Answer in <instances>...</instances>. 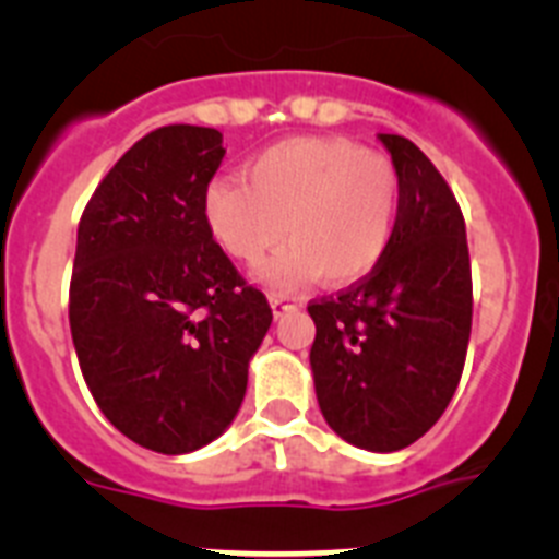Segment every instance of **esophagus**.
Here are the masks:
<instances>
[{"instance_id": "esophagus-1", "label": "esophagus", "mask_w": 559, "mask_h": 559, "mask_svg": "<svg viewBox=\"0 0 559 559\" xmlns=\"http://www.w3.org/2000/svg\"><path fill=\"white\" fill-rule=\"evenodd\" d=\"M269 305H271V310H274V316H283L285 310L294 308V299H288V296H271Z\"/></svg>"}]
</instances>
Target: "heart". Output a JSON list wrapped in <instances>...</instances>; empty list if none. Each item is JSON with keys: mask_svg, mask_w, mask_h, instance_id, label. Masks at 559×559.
<instances>
[{"mask_svg": "<svg viewBox=\"0 0 559 559\" xmlns=\"http://www.w3.org/2000/svg\"><path fill=\"white\" fill-rule=\"evenodd\" d=\"M210 237L226 257L260 263L274 290L324 274L333 285L367 276L392 243L397 176L383 156L335 136H290L251 156L246 179L215 176L201 195Z\"/></svg>", "mask_w": 559, "mask_h": 559, "instance_id": "b5f03b06", "label": "heart"}]
</instances>
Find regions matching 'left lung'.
Segmentation results:
<instances>
[{"instance_id":"1","label":"left lung","mask_w":559,"mask_h":559,"mask_svg":"<svg viewBox=\"0 0 559 559\" xmlns=\"http://www.w3.org/2000/svg\"><path fill=\"white\" fill-rule=\"evenodd\" d=\"M397 176L392 243L372 274L310 305L319 408L344 442L392 453L442 417L462 378L473 322L467 231L426 153L378 133Z\"/></svg>"}]
</instances>
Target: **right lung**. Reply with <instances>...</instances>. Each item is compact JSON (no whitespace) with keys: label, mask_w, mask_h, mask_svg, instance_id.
Masks as SVG:
<instances>
[{"label":"right lung","mask_w":559,"mask_h":559,"mask_svg":"<svg viewBox=\"0 0 559 559\" xmlns=\"http://www.w3.org/2000/svg\"><path fill=\"white\" fill-rule=\"evenodd\" d=\"M224 153L215 128L151 131L78 226L69 328L83 380L117 431L167 456L231 426L274 319L204 226L201 195Z\"/></svg>","instance_id":"add662e5"}]
</instances>
